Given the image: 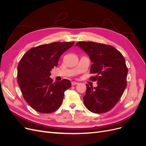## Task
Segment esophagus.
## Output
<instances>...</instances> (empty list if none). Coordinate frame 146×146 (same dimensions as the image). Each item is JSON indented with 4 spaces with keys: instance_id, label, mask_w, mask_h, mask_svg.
<instances>
[{
    "instance_id": "obj_1",
    "label": "esophagus",
    "mask_w": 146,
    "mask_h": 146,
    "mask_svg": "<svg viewBox=\"0 0 146 146\" xmlns=\"http://www.w3.org/2000/svg\"><path fill=\"white\" fill-rule=\"evenodd\" d=\"M77 84H78V83H77V82H71V85H72V86L76 85H77Z\"/></svg>"
}]
</instances>
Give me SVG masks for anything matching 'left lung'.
Returning a JSON list of instances; mask_svg holds the SVG:
<instances>
[{"instance_id":"1","label":"left lung","mask_w":146,"mask_h":146,"mask_svg":"<svg viewBox=\"0 0 146 146\" xmlns=\"http://www.w3.org/2000/svg\"><path fill=\"white\" fill-rule=\"evenodd\" d=\"M80 47L90 56L92 64L90 80L98 81V86L86 84L83 103L94 113H104L111 110L120 100L127 86L128 69L124 57L114 47L94 42L79 41Z\"/></svg>"}]
</instances>
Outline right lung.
Wrapping results in <instances>:
<instances>
[{
    "label": "right lung",
    "mask_w": 146,
    "mask_h": 146,
    "mask_svg": "<svg viewBox=\"0 0 146 146\" xmlns=\"http://www.w3.org/2000/svg\"><path fill=\"white\" fill-rule=\"evenodd\" d=\"M74 42H55L30 48L17 66V82L25 100L36 111L50 113L62 104L64 91L71 86L68 79L53 82L51 70Z\"/></svg>",
    "instance_id": "1"
}]
</instances>
